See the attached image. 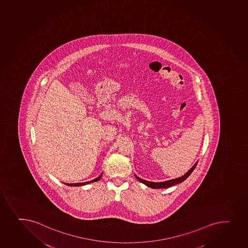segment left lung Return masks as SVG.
<instances>
[{
    "mask_svg": "<svg viewBox=\"0 0 248 248\" xmlns=\"http://www.w3.org/2000/svg\"><path fill=\"white\" fill-rule=\"evenodd\" d=\"M198 164V162H196L195 164L193 165V167H191V169L188 170V172L185 173V175L180 176V177L176 178V179H173V180H167V181H163V182H152V181H148V180H143L141 178L138 177L136 175V179L143 183L144 185L152 188H166L174 186V185H178L180 183L185 181L187 178L191 175V173L193 172V170L195 169L196 166Z\"/></svg>",
    "mask_w": 248,
    "mask_h": 248,
    "instance_id": "left-lung-1",
    "label": "left lung"
}]
</instances>
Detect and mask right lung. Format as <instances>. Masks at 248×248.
I'll use <instances>...</instances> for the list:
<instances>
[{"mask_svg":"<svg viewBox=\"0 0 248 248\" xmlns=\"http://www.w3.org/2000/svg\"><path fill=\"white\" fill-rule=\"evenodd\" d=\"M102 174L103 173H101V175H99L98 177L95 178L94 180H91V181H87V182H84V183H74V184H67V183H63L64 185H68V186H75V187H78V186H83V185H89V184H91V183L93 182H96V181H98V180H100V178H101Z\"/></svg>","mask_w":248,"mask_h":248,"instance_id":"obj_1","label":"right lung"}]
</instances>
